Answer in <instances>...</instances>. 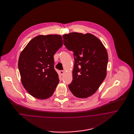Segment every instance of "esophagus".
<instances>
[{
	"label": "esophagus",
	"instance_id": "esophagus-1",
	"mask_svg": "<svg viewBox=\"0 0 134 134\" xmlns=\"http://www.w3.org/2000/svg\"><path fill=\"white\" fill-rule=\"evenodd\" d=\"M60 73L61 75H63L64 74V71L63 70H61V71H60Z\"/></svg>",
	"mask_w": 134,
	"mask_h": 134
}]
</instances>
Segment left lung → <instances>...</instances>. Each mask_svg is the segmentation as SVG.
<instances>
[{"label":"left lung","instance_id":"1","mask_svg":"<svg viewBox=\"0 0 134 134\" xmlns=\"http://www.w3.org/2000/svg\"><path fill=\"white\" fill-rule=\"evenodd\" d=\"M63 43L73 52V80L68 85L72 94L85 98L93 95L107 75L108 55L102 42L91 34L76 32L63 35Z\"/></svg>","mask_w":134,"mask_h":134}]
</instances>
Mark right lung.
Listing matches in <instances>:
<instances>
[{
    "label": "right lung",
    "mask_w": 134,
    "mask_h": 134,
    "mask_svg": "<svg viewBox=\"0 0 134 134\" xmlns=\"http://www.w3.org/2000/svg\"><path fill=\"white\" fill-rule=\"evenodd\" d=\"M62 45L60 35H39L21 52L18 67L21 83L33 97L45 99L54 92L59 79L54 69V55Z\"/></svg>",
    "instance_id": "obj_1"
}]
</instances>
